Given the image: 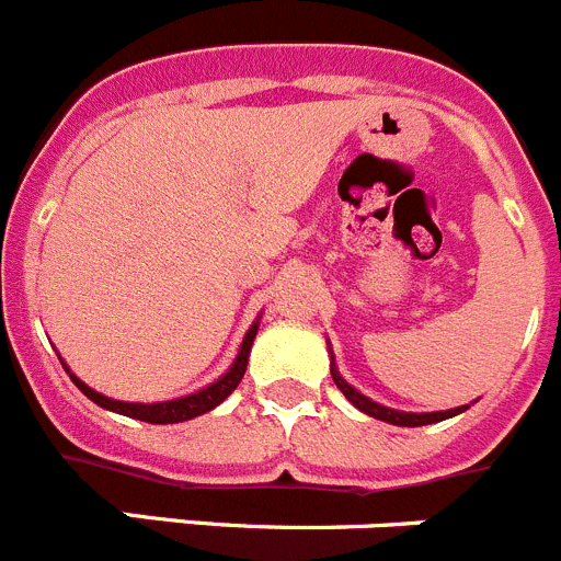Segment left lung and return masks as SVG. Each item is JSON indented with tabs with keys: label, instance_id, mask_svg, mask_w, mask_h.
I'll return each instance as SVG.
<instances>
[{
	"label": "left lung",
	"instance_id": "obj_1",
	"mask_svg": "<svg viewBox=\"0 0 561 561\" xmlns=\"http://www.w3.org/2000/svg\"><path fill=\"white\" fill-rule=\"evenodd\" d=\"M331 351V347H328ZM331 375H333V383L339 387V392L344 394V398L351 400L353 405H356L358 411H364V414H369V417L381 420V423H389V425H403V428H417V425H431V423H442V420L448 417H456V414H461V411H467L470 405H456V409H448V411H400V409H389V405H381L375 403L373 398H367V394L358 392L356 387H351V383L344 381L342 375H339L336 369V358H333V351H331Z\"/></svg>",
	"mask_w": 561,
	"mask_h": 561
}]
</instances>
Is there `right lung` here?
<instances>
[{"mask_svg":"<svg viewBox=\"0 0 561 561\" xmlns=\"http://www.w3.org/2000/svg\"><path fill=\"white\" fill-rule=\"evenodd\" d=\"M259 325H261V317H255V322L250 325V331H247L244 339H241L239 353H236L233 364H230V367L225 369L222 375H219L217 381L208 383V387H203V389H197V392H192V394H183V398L158 400V403H127V400L107 398V394L96 392V389H91L89 383L80 381V378L71 373L69 364H66L64 358H60V364H64V369L69 373L71 381H75V387L80 389L85 398L94 400L96 405H102V409L116 411V414H125V417L141 420V423H152V425L186 423V420L199 417V414H205V411L217 409V405L222 403V400L228 398V394L233 392L236 387H239V381L244 378L247 362H250V347H253L255 333H259Z\"/></svg>","mask_w":561,"mask_h":561,"instance_id":"add662e5","label":"right lung"}]
</instances>
